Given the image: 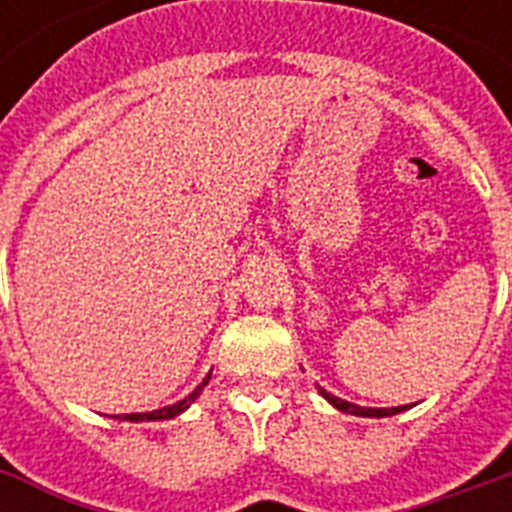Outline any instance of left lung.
Listing matches in <instances>:
<instances>
[{"label":"left lung","instance_id":"1","mask_svg":"<svg viewBox=\"0 0 512 512\" xmlns=\"http://www.w3.org/2000/svg\"><path fill=\"white\" fill-rule=\"evenodd\" d=\"M319 393L324 398H327L329 404L335 406V409H340V412H345V414H356V417H390V414L406 412V409H409V406H390V409H374V406L350 404V401H345V398H337V396H332V393H327V390H324V388H319Z\"/></svg>","mask_w":512,"mask_h":512}]
</instances>
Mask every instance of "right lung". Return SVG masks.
<instances>
[{"label":"right lung","mask_w":512,"mask_h":512,"mask_svg":"<svg viewBox=\"0 0 512 512\" xmlns=\"http://www.w3.org/2000/svg\"><path fill=\"white\" fill-rule=\"evenodd\" d=\"M209 377H212V372L204 377V382L201 385H196L193 388V393H188V396L183 398V401H177V404H170V406H162V409H154V412H135V414H124V417H119V420H130V422H162V420H172V417H177V414H183L188 406L196 401V398L201 396V390H204V385L209 382Z\"/></svg>","instance_id":"1"}]
</instances>
